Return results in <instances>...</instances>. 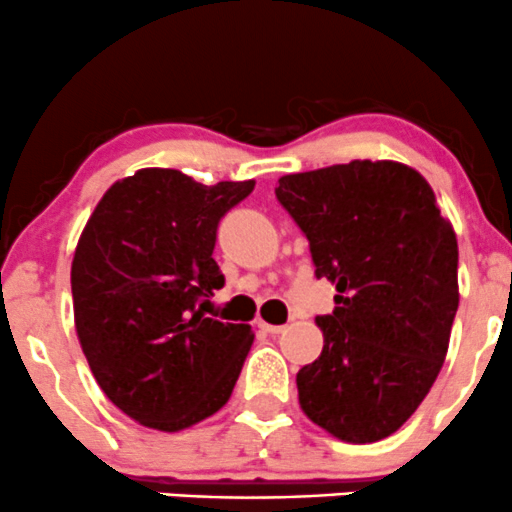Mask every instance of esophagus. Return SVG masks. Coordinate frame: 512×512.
<instances>
[{"instance_id": "esophagus-1", "label": "esophagus", "mask_w": 512, "mask_h": 512, "mask_svg": "<svg viewBox=\"0 0 512 512\" xmlns=\"http://www.w3.org/2000/svg\"><path fill=\"white\" fill-rule=\"evenodd\" d=\"M260 328L265 330L267 335H279V333H284V325H272V323H265V320H262V323H260Z\"/></svg>"}]
</instances>
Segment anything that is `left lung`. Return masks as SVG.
Returning a JSON list of instances; mask_svg holds the SVG:
<instances>
[{"label":"left lung","mask_w":512,"mask_h":512,"mask_svg":"<svg viewBox=\"0 0 512 512\" xmlns=\"http://www.w3.org/2000/svg\"><path fill=\"white\" fill-rule=\"evenodd\" d=\"M335 284L318 316L323 352L296 374L301 411L352 445L384 440L418 411L447 357L459 247L432 187L396 160L284 174L274 189Z\"/></svg>","instance_id":"1"}]
</instances>
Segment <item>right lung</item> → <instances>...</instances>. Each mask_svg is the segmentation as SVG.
<instances>
[{"label": "right lung", "mask_w": 512, "mask_h": 512, "mask_svg": "<svg viewBox=\"0 0 512 512\" xmlns=\"http://www.w3.org/2000/svg\"><path fill=\"white\" fill-rule=\"evenodd\" d=\"M255 189L194 182L143 167L111 184L72 257L75 330L89 369L116 408L160 432L221 411L255 333L206 318L223 274L213 260L218 221Z\"/></svg>", "instance_id": "right-lung-1"}]
</instances>
